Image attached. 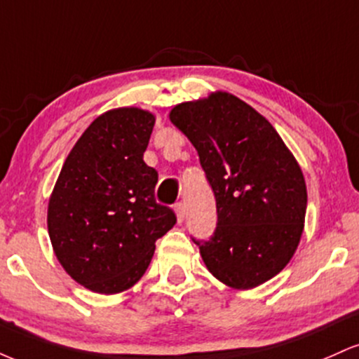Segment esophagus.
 Segmentation results:
<instances>
[{
  "mask_svg": "<svg viewBox=\"0 0 359 359\" xmlns=\"http://www.w3.org/2000/svg\"><path fill=\"white\" fill-rule=\"evenodd\" d=\"M174 209H175V214H177V221L182 222L185 219V204L184 203H177Z\"/></svg>",
  "mask_w": 359,
  "mask_h": 359,
  "instance_id": "34e87169",
  "label": "esophagus"
}]
</instances>
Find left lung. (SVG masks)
I'll use <instances>...</instances> for the list:
<instances>
[{
	"label": "left lung",
	"mask_w": 359,
	"mask_h": 359,
	"mask_svg": "<svg viewBox=\"0 0 359 359\" xmlns=\"http://www.w3.org/2000/svg\"><path fill=\"white\" fill-rule=\"evenodd\" d=\"M170 121L196 147L216 197L212 236L192 238L208 270L233 288L275 277L306 219V180L294 155L262 114L228 93L182 102Z\"/></svg>",
	"instance_id": "1"
}]
</instances>
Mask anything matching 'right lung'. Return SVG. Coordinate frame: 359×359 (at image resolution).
<instances>
[{"label":"right lung","mask_w":359,"mask_h":359,"mask_svg":"<svg viewBox=\"0 0 359 359\" xmlns=\"http://www.w3.org/2000/svg\"><path fill=\"white\" fill-rule=\"evenodd\" d=\"M154 114L113 109L90 123L65 158L48 203L55 257L81 285L118 294L143 277L155 241L177 222L155 201L158 174L143 162Z\"/></svg>","instance_id":"add662e5"}]
</instances>
